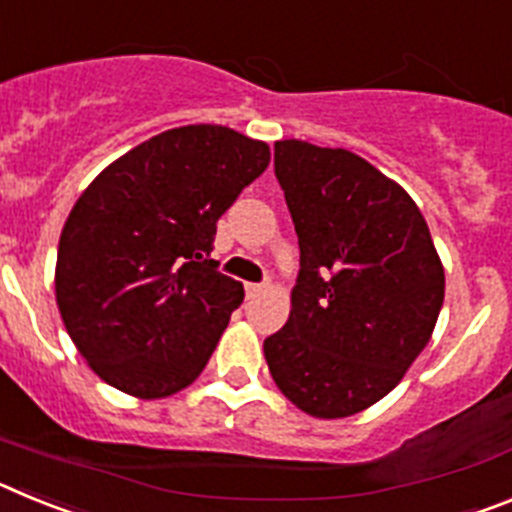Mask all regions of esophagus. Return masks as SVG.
Listing matches in <instances>:
<instances>
[{"label":"esophagus","mask_w":512,"mask_h":512,"mask_svg":"<svg viewBox=\"0 0 512 512\" xmlns=\"http://www.w3.org/2000/svg\"><path fill=\"white\" fill-rule=\"evenodd\" d=\"M261 292H264V284H253V282L246 284V297H259Z\"/></svg>","instance_id":"34e87169"}]
</instances>
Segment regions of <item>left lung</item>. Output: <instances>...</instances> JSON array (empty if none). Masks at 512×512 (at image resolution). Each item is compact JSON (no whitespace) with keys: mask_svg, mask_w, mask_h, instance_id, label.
<instances>
[{"mask_svg":"<svg viewBox=\"0 0 512 512\" xmlns=\"http://www.w3.org/2000/svg\"><path fill=\"white\" fill-rule=\"evenodd\" d=\"M274 174L300 277L266 364L302 413L348 418L390 395L431 341L443 264L413 197L356 153L277 140Z\"/></svg>","mask_w":512,"mask_h":512,"instance_id":"left-lung-1","label":"left lung"}]
</instances>
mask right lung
Segmentation results:
<instances>
[{"label": "right lung", "mask_w": 512, "mask_h": 512, "mask_svg": "<svg viewBox=\"0 0 512 512\" xmlns=\"http://www.w3.org/2000/svg\"><path fill=\"white\" fill-rule=\"evenodd\" d=\"M269 161L264 140L184 125L81 192L58 241L56 302L99 379L161 400L200 377L243 302V284L210 259L217 220Z\"/></svg>", "instance_id": "add662e5"}]
</instances>
